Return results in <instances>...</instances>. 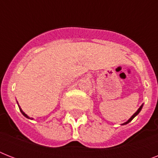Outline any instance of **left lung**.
<instances>
[{
    "label": "left lung",
    "instance_id": "left-lung-1",
    "mask_svg": "<svg viewBox=\"0 0 158 158\" xmlns=\"http://www.w3.org/2000/svg\"><path fill=\"white\" fill-rule=\"evenodd\" d=\"M143 104H142V105L140 106V107L139 108V109H138V110H137V111H136V112H135V114H134V115H133L132 116H131V117H130V119H129V120H127V121H126V122H125V123H124V124H122V125H126V124H128V123H130V121H131V120H132L133 119H134V118H135V116H136V115H137L138 114H139V113L140 112V110H142V107H143Z\"/></svg>",
    "mask_w": 158,
    "mask_h": 158
}]
</instances>
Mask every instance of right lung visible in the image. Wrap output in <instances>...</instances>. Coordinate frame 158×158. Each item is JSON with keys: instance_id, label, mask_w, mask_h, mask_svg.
<instances>
[{"instance_id": "add662e5", "label": "right lung", "mask_w": 158, "mask_h": 158, "mask_svg": "<svg viewBox=\"0 0 158 158\" xmlns=\"http://www.w3.org/2000/svg\"><path fill=\"white\" fill-rule=\"evenodd\" d=\"M18 106H19V104H18ZM19 110H20V111H21V113H22V114H23V115H24V116H25V117H26V118H28V119H32V120H33V118H30V117H28V115H26V114H25V113H24V112H23V110H21V108H20V106H19Z\"/></svg>"}]
</instances>
